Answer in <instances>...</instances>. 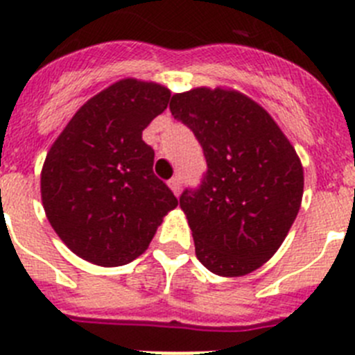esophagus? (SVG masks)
I'll list each match as a JSON object with an SVG mask.
<instances>
[{
  "instance_id": "esophagus-1",
  "label": "esophagus",
  "mask_w": 355,
  "mask_h": 355,
  "mask_svg": "<svg viewBox=\"0 0 355 355\" xmlns=\"http://www.w3.org/2000/svg\"><path fill=\"white\" fill-rule=\"evenodd\" d=\"M168 185H170L171 191H173V193L178 196V193H180V189H182V178L180 177H173L170 182H168Z\"/></svg>"
}]
</instances>
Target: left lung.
<instances>
[{"instance_id":"left-lung-1","label":"left lung","mask_w":355,"mask_h":355,"mask_svg":"<svg viewBox=\"0 0 355 355\" xmlns=\"http://www.w3.org/2000/svg\"><path fill=\"white\" fill-rule=\"evenodd\" d=\"M170 110L203 147L207 173L180 208L196 257L220 277L252 273L286 240L303 198V166L271 115L233 89L173 94Z\"/></svg>"}]
</instances>
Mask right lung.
Here are the masks:
<instances>
[{
  "mask_svg": "<svg viewBox=\"0 0 355 355\" xmlns=\"http://www.w3.org/2000/svg\"><path fill=\"white\" fill-rule=\"evenodd\" d=\"M170 89L124 78L73 115L42 168V203L71 252L122 266L147 250L162 217L178 205L152 171L144 129L166 110Z\"/></svg>",
  "mask_w": 355,
  "mask_h": 355,
  "instance_id": "1",
  "label": "right lung"
}]
</instances>
